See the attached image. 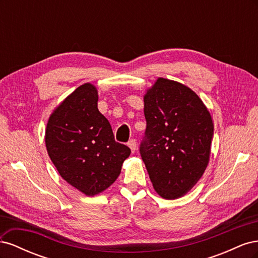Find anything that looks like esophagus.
Segmentation results:
<instances>
[{
  "mask_svg": "<svg viewBox=\"0 0 258 258\" xmlns=\"http://www.w3.org/2000/svg\"><path fill=\"white\" fill-rule=\"evenodd\" d=\"M128 146L130 147V150L132 153H135L136 150H137V141L135 139H131L130 141L128 142Z\"/></svg>",
  "mask_w": 258,
  "mask_h": 258,
  "instance_id": "1",
  "label": "esophagus"
}]
</instances>
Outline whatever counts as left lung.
<instances>
[{"instance_id": "8db88e82", "label": "left lung", "mask_w": 258, "mask_h": 258, "mask_svg": "<svg viewBox=\"0 0 258 258\" xmlns=\"http://www.w3.org/2000/svg\"><path fill=\"white\" fill-rule=\"evenodd\" d=\"M146 130L140 154L162 198L184 196L204 174L210 159L213 121L187 86L159 79L144 96Z\"/></svg>"}]
</instances>
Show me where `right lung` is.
<instances>
[{
    "mask_svg": "<svg viewBox=\"0 0 258 258\" xmlns=\"http://www.w3.org/2000/svg\"><path fill=\"white\" fill-rule=\"evenodd\" d=\"M98 99L96 86H80L54 108L45 132L59 174L86 196L108 188L131 153L115 141L110 122L98 110Z\"/></svg>",
    "mask_w": 258,
    "mask_h": 258,
    "instance_id": "right-lung-1",
    "label": "right lung"
}]
</instances>
